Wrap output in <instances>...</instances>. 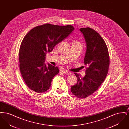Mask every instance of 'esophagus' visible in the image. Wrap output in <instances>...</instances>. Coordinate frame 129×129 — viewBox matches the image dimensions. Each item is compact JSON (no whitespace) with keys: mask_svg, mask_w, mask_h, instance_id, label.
<instances>
[{"mask_svg":"<svg viewBox=\"0 0 129 129\" xmlns=\"http://www.w3.org/2000/svg\"><path fill=\"white\" fill-rule=\"evenodd\" d=\"M63 73V74H71V73L69 72L67 70H63L61 71Z\"/></svg>","mask_w":129,"mask_h":129,"instance_id":"1","label":"esophagus"}]
</instances>
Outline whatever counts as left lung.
<instances>
[{
  "instance_id": "obj_1",
  "label": "left lung",
  "mask_w": 129,
  "mask_h": 129,
  "mask_svg": "<svg viewBox=\"0 0 129 129\" xmlns=\"http://www.w3.org/2000/svg\"><path fill=\"white\" fill-rule=\"evenodd\" d=\"M85 38L86 51L84 58L86 75L82 78L74 73L77 83L71 91L77 98H85L99 88L107 75L109 65L108 51L104 40L97 32L89 27L79 29Z\"/></svg>"
}]
</instances>
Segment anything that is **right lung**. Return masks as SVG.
<instances>
[{"instance_id": "right-lung-1", "label": "right lung", "mask_w": 129, "mask_h": 129, "mask_svg": "<svg viewBox=\"0 0 129 129\" xmlns=\"http://www.w3.org/2000/svg\"><path fill=\"white\" fill-rule=\"evenodd\" d=\"M70 25L60 26L46 24L34 27L24 37L19 50L20 72L26 85L33 91H47L59 70L49 63L46 54L51 52L73 31Z\"/></svg>"}]
</instances>
